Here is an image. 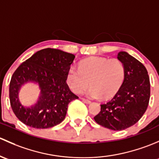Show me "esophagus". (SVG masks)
<instances>
[{
    "instance_id": "34e87169",
    "label": "esophagus",
    "mask_w": 159,
    "mask_h": 159,
    "mask_svg": "<svg viewBox=\"0 0 159 159\" xmlns=\"http://www.w3.org/2000/svg\"><path fill=\"white\" fill-rule=\"evenodd\" d=\"M82 100H83V102H85V103L86 104H89L91 103V101L90 100H88V99H82Z\"/></svg>"
}]
</instances>
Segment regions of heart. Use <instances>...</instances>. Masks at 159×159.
I'll return each mask as SVG.
<instances>
[{"instance_id":"obj_1","label":"heart","mask_w":159,"mask_h":159,"mask_svg":"<svg viewBox=\"0 0 159 159\" xmlns=\"http://www.w3.org/2000/svg\"><path fill=\"white\" fill-rule=\"evenodd\" d=\"M125 68L120 60L92 57L80 63V70H69L66 82L73 93L82 94L90 83L86 94L92 98L107 99L112 97L121 87Z\"/></svg>"}]
</instances>
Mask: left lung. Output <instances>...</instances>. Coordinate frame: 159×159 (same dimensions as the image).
Returning a JSON list of instances; mask_svg holds the SVG:
<instances>
[{"label":"left lung","instance_id":"left-lung-1","mask_svg":"<svg viewBox=\"0 0 159 159\" xmlns=\"http://www.w3.org/2000/svg\"><path fill=\"white\" fill-rule=\"evenodd\" d=\"M117 59L125 68L123 83L113 98L101 105V111L94 117L99 125L120 131L135 125L146 111L150 99V81L142 63L121 51Z\"/></svg>","mask_w":159,"mask_h":159}]
</instances>
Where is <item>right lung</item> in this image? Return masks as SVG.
I'll list each match as a JSON object with an SVG mask.
<instances>
[{"instance_id": "add662e5", "label": "right lung", "mask_w": 159, "mask_h": 159, "mask_svg": "<svg viewBox=\"0 0 159 159\" xmlns=\"http://www.w3.org/2000/svg\"><path fill=\"white\" fill-rule=\"evenodd\" d=\"M74 59L72 53L47 48L20 65L9 88L11 108L20 121L35 129L51 128L63 122L68 104L78 99L66 83ZM27 82L37 83L41 90L37 103L31 107L21 104L18 96L20 88Z\"/></svg>"}]
</instances>
